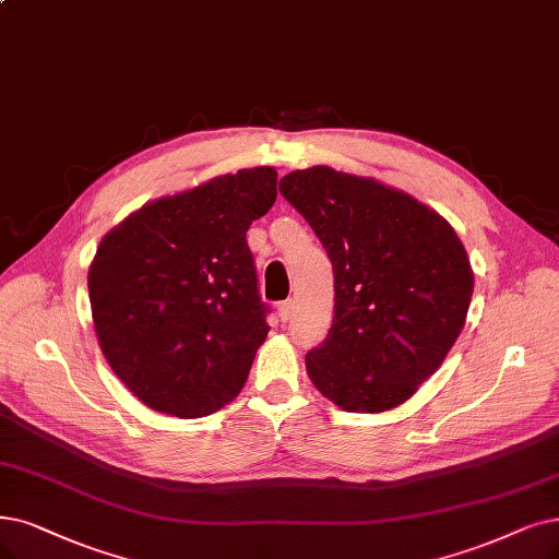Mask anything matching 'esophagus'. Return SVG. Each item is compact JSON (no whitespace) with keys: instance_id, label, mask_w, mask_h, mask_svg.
Returning a JSON list of instances; mask_svg holds the SVG:
<instances>
[{"instance_id":"34e87169","label":"esophagus","mask_w":559,"mask_h":559,"mask_svg":"<svg viewBox=\"0 0 559 559\" xmlns=\"http://www.w3.org/2000/svg\"><path fill=\"white\" fill-rule=\"evenodd\" d=\"M277 314H280V319H282V321L292 319V314H294V300L288 298V300L280 302V305H277Z\"/></svg>"}]
</instances>
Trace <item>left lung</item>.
I'll return each instance as SVG.
<instances>
[{
	"label": "left lung",
	"mask_w": 559,
	"mask_h": 559,
	"mask_svg": "<svg viewBox=\"0 0 559 559\" xmlns=\"http://www.w3.org/2000/svg\"><path fill=\"white\" fill-rule=\"evenodd\" d=\"M280 192L314 229L334 273V317L305 355L309 381L348 413H385L433 376L465 325L475 273L461 238L404 190L325 165Z\"/></svg>",
	"instance_id": "8db88e82"
}]
</instances>
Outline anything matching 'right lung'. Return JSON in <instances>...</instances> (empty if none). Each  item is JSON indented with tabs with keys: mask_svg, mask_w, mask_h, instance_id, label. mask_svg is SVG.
Returning <instances> with one entry per match:
<instances>
[{
	"mask_svg": "<svg viewBox=\"0 0 559 559\" xmlns=\"http://www.w3.org/2000/svg\"><path fill=\"white\" fill-rule=\"evenodd\" d=\"M277 199L275 167L222 174L111 227L88 265L98 346L144 406L181 419L234 401L265 342L250 225Z\"/></svg>",
	"mask_w": 559,
	"mask_h": 559,
	"instance_id": "right-lung-1",
	"label": "right lung"
}]
</instances>
